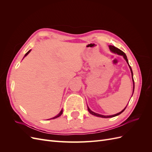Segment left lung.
<instances>
[{"label":"left lung","mask_w":152,"mask_h":152,"mask_svg":"<svg viewBox=\"0 0 152 152\" xmlns=\"http://www.w3.org/2000/svg\"><path fill=\"white\" fill-rule=\"evenodd\" d=\"M109 49H110V51L112 52L113 53L117 54H118V55H121V56H122L124 57V58L125 59V60L126 61L127 63L128 64L129 67V68H130V70H131V72L132 80V82H133V91H132V96L133 93H134V79H133V73H132V68H131V67L130 66L129 64V62H128V59H127V56L126 55V54L124 53L123 51H122V50H121V49H119L117 48L116 47H115V46H113V45H109ZM131 97H132V96H131ZM127 106H126V107L122 110V111H121V112L117 113H116V114L112 115H101V114L96 113H95V112H94L92 111V110H91V109L89 108L88 106H87V110H88L89 112L91 114L93 115H95V116H96V117H102V118H111V117H113L117 116V115H120L121 113H122L124 111V110H125V109L126 108Z\"/></svg>","instance_id":"obj_1"}]
</instances>
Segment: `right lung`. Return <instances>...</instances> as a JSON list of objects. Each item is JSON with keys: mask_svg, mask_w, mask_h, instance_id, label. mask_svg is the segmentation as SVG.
I'll list each match as a JSON object with an SVG mask.
<instances>
[{"mask_svg": "<svg viewBox=\"0 0 152 152\" xmlns=\"http://www.w3.org/2000/svg\"><path fill=\"white\" fill-rule=\"evenodd\" d=\"M31 51V49L30 50H29L28 52H27L26 54H25V56L23 57V58L25 57V56H26L27 55H28V54H29V53ZM62 113H63V109H61V110L60 111V112H59L56 116H55V117H53V118H50V119H54V118H58V117H59V116H61V115H62ZM50 119H48V120H50Z\"/></svg>", "mask_w": 152, "mask_h": 152, "instance_id": "right-lung-1", "label": "right lung"}]
</instances>
